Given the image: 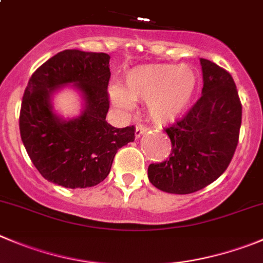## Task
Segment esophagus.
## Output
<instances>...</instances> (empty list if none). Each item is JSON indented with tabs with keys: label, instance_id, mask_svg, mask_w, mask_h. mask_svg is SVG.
<instances>
[{
	"label": "esophagus",
	"instance_id": "1",
	"mask_svg": "<svg viewBox=\"0 0 263 263\" xmlns=\"http://www.w3.org/2000/svg\"><path fill=\"white\" fill-rule=\"evenodd\" d=\"M147 130H148V126H146V125H137L136 126V132H134V136H136V138H141L142 136H143L144 133H146Z\"/></svg>",
	"mask_w": 263,
	"mask_h": 263
}]
</instances>
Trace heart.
<instances>
[{"instance_id": "obj_1", "label": "heart", "mask_w": 263, "mask_h": 263, "mask_svg": "<svg viewBox=\"0 0 263 263\" xmlns=\"http://www.w3.org/2000/svg\"><path fill=\"white\" fill-rule=\"evenodd\" d=\"M199 79L186 64H144L129 69L124 89L109 87V99L121 109H130L133 101L146 102L149 117L157 124H172L181 119L197 92Z\"/></svg>"}]
</instances>
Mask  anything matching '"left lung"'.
<instances>
[{"label":"left lung","mask_w":263,"mask_h":263,"mask_svg":"<svg viewBox=\"0 0 263 263\" xmlns=\"http://www.w3.org/2000/svg\"><path fill=\"white\" fill-rule=\"evenodd\" d=\"M201 97L189 114L165 132L172 142L169 159L148 166L156 189L192 194L216 181L227 169L239 141L241 103L231 74L200 59Z\"/></svg>","instance_id":"left-lung-1"}]
</instances>
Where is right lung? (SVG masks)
I'll return each instance as SVG.
<instances>
[{"label": "right lung", "instance_id": "1", "mask_svg": "<svg viewBox=\"0 0 263 263\" xmlns=\"http://www.w3.org/2000/svg\"><path fill=\"white\" fill-rule=\"evenodd\" d=\"M109 55L64 50L29 79L19 127L27 154L45 179L67 189L97 186L109 174L117 149L134 141V126L106 121L109 108ZM66 86L82 97L79 117L64 119L53 109L54 94Z\"/></svg>", "mask_w": 263, "mask_h": 263}]
</instances>
